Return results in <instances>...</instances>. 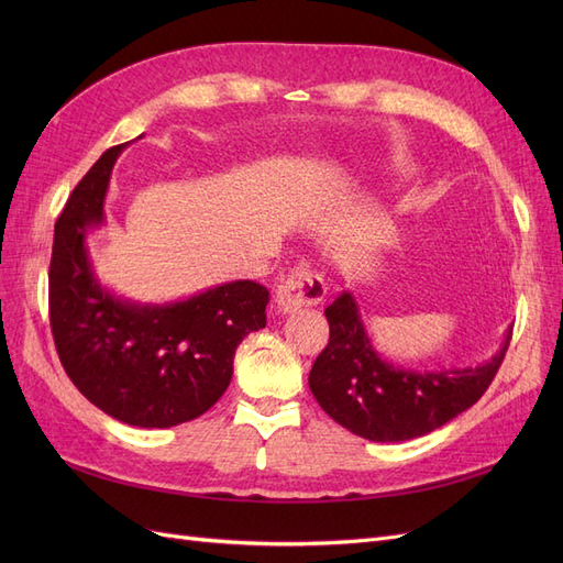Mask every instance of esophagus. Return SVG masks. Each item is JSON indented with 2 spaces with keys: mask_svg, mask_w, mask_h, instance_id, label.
<instances>
[{
  "mask_svg": "<svg viewBox=\"0 0 563 563\" xmlns=\"http://www.w3.org/2000/svg\"><path fill=\"white\" fill-rule=\"evenodd\" d=\"M327 296V284L319 275H312L310 269L298 267L288 275L275 294V308L279 314H294L310 305H319Z\"/></svg>",
  "mask_w": 563,
  "mask_h": 563,
  "instance_id": "1",
  "label": "esophagus"
}]
</instances>
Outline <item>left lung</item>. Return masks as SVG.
<instances>
[{
	"instance_id": "8db88e82",
	"label": "left lung",
	"mask_w": 563,
	"mask_h": 563,
	"mask_svg": "<svg viewBox=\"0 0 563 563\" xmlns=\"http://www.w3.org/2000/svg\"><path fill=\"white\" fill-rule=\"evenodd\" d=\"M329 345L310 371V389L338 424L368 441H408L460 416L488 389L512 331L488 362L416 371L387 362L373 347L360 302L345 291L327 310Z\"/></svg>"
}]
</instances>
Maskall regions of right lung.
<instances>
[{
	"label": "right lung",
	"mask_w": 563,
	"mask_h": 563,
	"mask_svg": "<svg viewBox=\"0 0 563 563\" xmlns=\"http://www.w3.org/2000/svg\"><path fill=\"white\" fill-rule=\"evenodd\" d=\"M103 152L67 199L54 230L48 314L60 364L100 411L133 428H174L223 397L242 340L265 329L269 291L228 282L174 302H139L100 284L87 236L106 223L112 166Z\"/></svg>",
	"instance_id": "obj_1"
}]
</instances>
